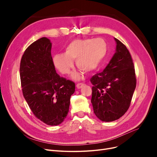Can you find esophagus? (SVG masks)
Segmentation results:
<instances>
[{"instance_id": "1", "label": "esophagus", "mask_w": 157, "mask_h": 157, "mask_svg": "<svg viewBox=\"0 0 157 157\" xmlns=\"http://www.w3.org/2000/svg\"><path fill=\"white\" fill-rule=\"evenodd\" d=\"M84 85V84L83 83H78V84H77V85H76V86H77V88H82V86H83Z\"/></svg>"}]
</instances>
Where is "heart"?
<instances>
[{"label":"heart","mask_w":157,"mask_h":157,"mask_svg":"<svg viewBox=\"0 0 157 157\" xmlns=\"http://www.w3.org/2000/svg\"><path fill=\"white\" fill-rule=\"evenodd\" d=\"M107 50V43L101 38L75 40L66 46L64 54H56L54 57V63L61 73L68 74L73 67L72 61L76 60V65L78 69L90 73L101 64ZM81 77L78 74L73 75L75 79Z\"/></svg>","instance_id":"obj_1"}]
</instances>
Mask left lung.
I'll list each match as a JSON object with an SVG mask.
<instances>
[{
    "mask_svg": "<svg viewBox=\"0 0 157 157\" xmlns=\"http://www.w3.org/2000/svg\"><path fill=\"white\" fill-rule=\"evenodd\" d=\"M115 40L116 52L110 62L103 71L90 78L94 112L104 122L117 120L124 115L136 86L132 56L122 42L116 38Z\"/></svg>",
    "mask_w": 157,
    "mask_h": 157,
    "instance_id": "8db88e82",
    "label": "left lung"
}]
</instances>
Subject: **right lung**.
<instances>
[{"label":"right lung","mask_w":157,"mask_h":157,"mask_svg":"<svg viewBox=\"0 0 157 157\" xmlns=\"http://www.w3.org/2000/svg\"><path fill=\"white\" fill-rule=\"evenodd\" d=\"M52 43L46 37L27 47L20 62L22 92L38 119L57 126L67 117L75 83L57 74L51 55Z\"/></svg>","instance_id":"add662e5"}]
</instances>
